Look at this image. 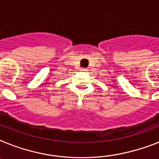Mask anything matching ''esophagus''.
I'll return each mask as SVG.
<instances>
[{
	"mask_svg": "<svg viewBox=\"0 0 159 159\" xmlns=\"http://www.w3.org/2000/svg\"><path fill=\"white\" fill-rule=\"evenodd\" d=\"M81 70H82V71H86V70H87V68H81Z\"/></svg>",
	"mask_w": 159,
	"mask_h": 159,
	"instance_id": "obj_1",
	"label": "esophagus"
}]
</instances>
